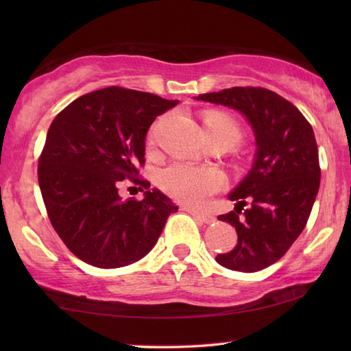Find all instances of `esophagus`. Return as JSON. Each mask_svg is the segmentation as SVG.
Wrapping results in <instances>:
<instances>
[{"label":"esophagus","mask_w":351,"mask_h":351,"mask_svg":"<svg viewBox=\"0 0 351 351\" xmlns=\"http://www.w3.org/2000/svg\"><path fill=\"white\" fill-rule=\"evenodd\" d=\"M190 215H192L193 218L199 219V221H203L206 224H212L217 221V218L212 215V213H207V212H198V210H193V209H186Z\"/></svg>","instance_id":"esophagus-1"}]
</instances>
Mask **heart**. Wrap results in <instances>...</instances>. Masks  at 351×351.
<instances>
[{
	"label": "heart",
	"mask_w": 351,
	"mask_h": 351,
	"mask_svg": "<svg viewBox=\"0 0 351 351\" xmlns=\"http://www.w3.org/2000/svg\"><path fill=\"white\" fill-rule=\"evenodd\" d=\"M206 138L228 139L234 144L240 139L241 128L234 117L224 112L209 111L203 117ZM154 128L150 132L153 139ZM224 184V176L217 169L197 167L186 162H175L169 165L161 175V186L170 197L187 206H203L206 199L217 193Z\"/></svg>",
	"instance_id": "heart-1"
}]
</instances>
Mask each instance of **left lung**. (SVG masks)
<instances>
[{"mask_svg":"<svg viewBox=\"0 0 351 351\" xmlns=\"http://www.w3.org/2000/svg\"><path fill=\"white\" fill-rule=\"evenodd\" d=\"M195 99L240 111L257 144L251 171L229 195L235 209L218 217L234 226L239 241L217 261L241 272L268 268L305 229L317 197L320 165L313 127L293 104L266 88L234 86Z\"/></svg>","mask_w":351,"mask_h":351,"instance_id":"1","label":"left lung"}]
</instances>
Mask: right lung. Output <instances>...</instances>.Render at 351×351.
<instances>
[{"label": "right lung", "instance_id": "obj_1", "mask_svg": "<svg viewBox=\"0 0 351 351\" xmlns=\"http://www.w3.org/2000/svg\"><path fill=\"white\" fill-rule=\"evenodd\" d=\"M178 105L156 94L110 86L80 96L47 130L38 159V184L47 217L77 258L96 268H122L152 251L170 213L162 192L148 190L145 136L156 116ZM130 179L145 198L122 200Z\"/></svg>", "mask_w": 351, "mask_h": 351}]
</instances>
